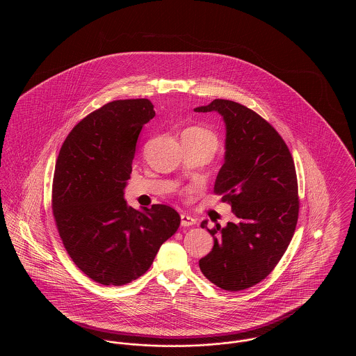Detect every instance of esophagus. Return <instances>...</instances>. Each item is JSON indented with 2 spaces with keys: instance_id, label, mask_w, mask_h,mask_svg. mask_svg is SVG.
Instances as JSON below:
<instances>
[{
  "instance_id": "obj_1",
  "label": "esophagus",
  "mask_w": 356,
  "mask_h": 356,
  "mask_svg": "<svg viewBox=\"0 0 356 356\" xmlns=\"http://www.w3.org/2000/svg\"><path fill=\"white\" fill-rule=\"evenodd\" d=\"M181 218V225L183 227H191V225H195L196 224V220L193 219V218H191V216H188V215H181L180 216Z\"/></svg>"
}]
</instances>
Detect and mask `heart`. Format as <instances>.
Wrapping results in <instances>:
<instances>
[{"label":"heart","instance_id":"heart-1","mask_svg":"<svg viewBox=\"0 0 356 356\" xmlns=\"http://www.w3.org/2000/svg\"><path fill=\"white\" fill-rule=\"evenodd\" d=\"M188 132L193 136H196V137H199V138H202V140L207 141V143H209L215 148V151H216V148L219 145V141H218V137L215 136V134H212L211 131H208L205 128H200V127H195V128L188 129Z\"/></svg>","mask_w":356,"mask_h":356}]
</instances>
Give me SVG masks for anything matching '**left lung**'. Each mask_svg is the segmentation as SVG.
Segmentation results:
<instances>
[{
  "instance_id": "left-lung-1",
  "label": "left lung",
  "mask_w": 356,
  "mask_h": 356,
  "mask_svg": "<svg viewBox=\"0 0 356 356\" xmlns=\"http://www.w3.org/2000/svg\"><path fill=\"white\" fill-rule=\"evenodd\" d=\"M195 112H218L225 124V154L215 193L236 216L208 229L213 248L199 260L204 276L225 291L266 279L286 252L298 215V179L284 140L270 122L238 102L213 100Z\"/></svg>"
}]
</instances>
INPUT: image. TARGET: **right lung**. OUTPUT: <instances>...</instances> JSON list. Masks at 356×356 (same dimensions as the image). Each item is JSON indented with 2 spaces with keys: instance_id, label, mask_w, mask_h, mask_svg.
Returning a JSON list of instances; mask_svg holds the SVG:
<instances>
[{
  "instance_id": "right-lung-1",
  "label": "right lung",
  "mask_w": 356,
  "mask_h": 356,
  "mask_svg": "<svg viewBox=\"0 0 356 356\" xmlns=\"http://www.w3.org/2000/svg\"><path fill=\"white\" fill-rule=\"evenodd\" d=\"M154 118L147 99L108 102L65 138L53 176V216L73 263L104 286H122L152 266L180 225L164 204L135 209L124 199L138 135Z\"/></svg>"
}]
</instances>
